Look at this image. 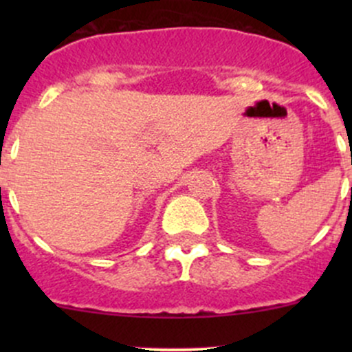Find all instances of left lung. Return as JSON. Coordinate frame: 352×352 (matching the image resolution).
<instances>
[{"mask_svg": "<svg viewBox=\"0 0 352 352\" xmlns=\"http://www.w3.org/2000/svg\"><path fill=\"white\" fill-rule=\"evenodd\" d=\"M351 194H352V192H351Z\"/></svg>", "mask_w": 352, "mask_h": 352, "instance_id": "obj_1", "label": "left lung"}]
</instances>
